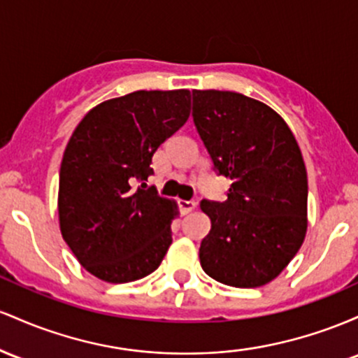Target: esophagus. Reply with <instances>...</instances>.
<instances>
[{
	"mask_svg": "<svg viewBox=\"0 0 358 358\" xmlns=\"http://www.w3.org/2000/svg\"><path fill=\"white\" fill-rule=\"evenodd\" d=\"M179 206H180V210H182V213H191L196 206H198V201H196V199H189V201L180 199Z\"/></svg>",
	"mask_w": 358,
	"mask_h": 358,
	"instance_id": "obj_1",
	"label": "esophagus"
}]
</instances>
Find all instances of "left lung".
Returning a JSON list of instances; mask_svg holds the SVG:
<instances>
[{
  "mask_svg": "<svg viewBox=\"0 0 358 358\" xmlns=\"http://www.w3.org/2000/svg\"><path fill=\"white\" fill-rule=\"evenodd\" d=\"M192 120L227 201H201L211 230L201 267L218 282L260 287L298 254L308 228V174L287 123L267 104L231 91H192Z\"/></svg>",
  "mask_w": 358,
  "mask_h": 358,
  "instance_id": "left-lung-1",
  "label": "left lung"
}]
</instances>
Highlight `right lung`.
Here are the masks:
<instances>
[{
	"mask_svg": "<svg viewBox=\"0 0 358 358\" xmlns=\"http://www.w3.org/2000/svg\"><path fill=\"white\" fill-rule=\"evenodd\" d=\"M189 111L187 90L135 91L98 104L76 127L60 164V233L98 279H142L167 254L178 204L143 180L154 174L155 150Z\"/></svg>",
	"mask_w": 358,
	"mask_h": 358,
	"instance_id": "right-lung-1",
	"label": "right lung"
}]
</instances>
